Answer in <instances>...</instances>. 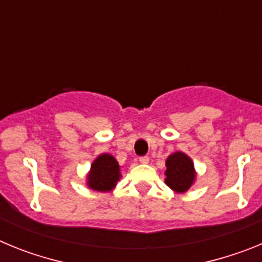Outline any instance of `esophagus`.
Instances as JSON below:
<instances>
[{
    "instance_id": "obj_1",
    "label": "esophagus",
    "mask_w": 262,
    "mask_h": 262,
    "mask_svg": "<svg viewBox=\"0 0 262 262\" xmlns=\"http://www.w3.org/2000/svg\"><path fill=\"white\" fill-rule=\"evenodd\" d=\"M139 161H140L142 164H148V163H149V157H148V156H140V157H139Z\"/></svg>"
}]
</instances>
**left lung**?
I'll list each match as a JSON object with an SVG mask.
<instances>
[{
	"mask_svg": "<svg viewBox=\"0 0 262 262\" xmlns=\"http://www.w3.org/2000/svg\"><path fill=\"white\" fill-rule=\"evenodd\" d=\"M165 182L177 193L189 190L195 177L193 161L182 152H176L166 159Z\"/></svg>",
	"mask_w": 262,
	"mask_h": 262,
	"instance_id": "8db88e82",
	"label": "left lung"
}]
</instances>
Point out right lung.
Masks as SVG:
<instances>
[{
    "mask_svg": "<svg viewBox=\"0 0 262 262\" xmlns=\"http://www.w3.org/2000/svg\"><path fill=\"white\" fill-rule=\"evenodd\" d=\"M119 164L113 156L103 154L92 164L88 185L93 190L110 191L119 180Z\"/></svg>",
    "mask_w": 262,
    "mask_h": 262,
    "instance_id": "1",
    "label": "right lung"
}]
</instances>
